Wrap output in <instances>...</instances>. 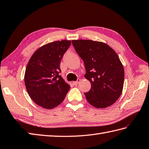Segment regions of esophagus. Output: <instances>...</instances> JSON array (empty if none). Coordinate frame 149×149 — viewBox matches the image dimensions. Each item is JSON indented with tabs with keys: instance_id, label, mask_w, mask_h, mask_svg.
Segmentation results:
<instances>
[{
	"instance_id": "esophagus-1",
	"label": "esophagus",
	"mask_w": 149,
	"mask_h": 149,
	"mask_svg": "<svg viewBox=\"0 0 149 149\" xmlns=\"http://www.w3.org/2000/svg\"><path fill=\"white\" fill-rule=\"evenodd\" d=\"M80 81H81L80 79H77V81H74V82L73 83V84H74V85H77V84L80 83Z\"/></svg>"
}]
</instances>
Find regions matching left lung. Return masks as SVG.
<instances>
[{
  "label": "left lung",
  "instance_id": "obj_1",
  "mask_svg": "<svg viewBox=\"0 0 149 149\" xmlns=\"http://www.w3.org/2000/svg\"><path fill=\"white\" fill-rule=\"evenodd\" d=\"M72 43L83 59L84 77L91 88L84 93L88 103L103 109L118 100L123 90L124 69L117 54L107 44L92 40H73Z\"/></svg>",
  "mask_w": 149,
  "mask_h": 149
}]
</instances>
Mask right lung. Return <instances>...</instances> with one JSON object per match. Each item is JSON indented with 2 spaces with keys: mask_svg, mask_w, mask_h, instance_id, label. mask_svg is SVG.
<instances>
[{
  "mask_svg": "<svg viewBox=\"0 0 149 149\" xmlns=\"http://www.w3.org/2000/svg\"><path fill=\"white\" fill-rule=\"evenodd\" d=\"M71 45L63 40L35 52L26 67L24 83L31 99L45 109H54L65 100L70 86L59 75L61 61Z\"/></svg>",
  "mask_w": 149,
  "mask_h": 149,
  "instance_id": "obj_1",
  "label": "right lung"
}]
</instances>
